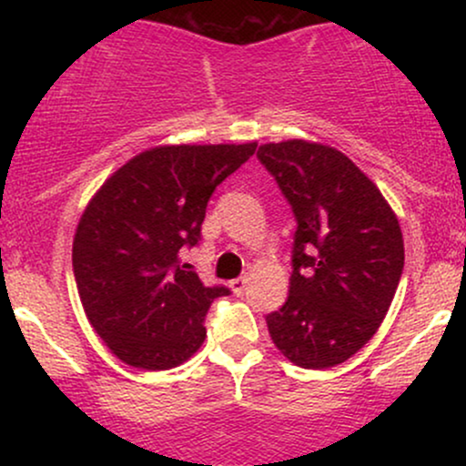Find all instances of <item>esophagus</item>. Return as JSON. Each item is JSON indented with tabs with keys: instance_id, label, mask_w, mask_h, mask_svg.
<instances>
[{
	"instance_id": "34e87169",
	"label": "esophagus",
	"mask_w": 466,
	"mask_h": 466,
	"mask_svg": "<svg viewBox=\"0 0 466 466\" xmlns=\"http://www.w3.org/2000/svg\"><path fill=\"white\" fill-rule=\"evenodd\" d=\"M248 276H240V278H234L232 282H229V289H232V293H237V296H243L245 289H248Z\"/></svg>"
}]
</instances>
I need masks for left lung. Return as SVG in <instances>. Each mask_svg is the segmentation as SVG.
Returning a JSON list of instances; mask_svg holds the SVG:
<instances>
[{
    "label": "left lung",
    "instance_id": "8db88e82",
    "mask_svg": "<svg viewBox=\"0 0 466 466\" xmlns=\"http://www.w3.org/2000/svg\"><path fill=\"white\" fill-rule=\"evenodd\" d=\"M258 159L298 221L289 298L267 315V329L296 366L333 368L370 341L392 304L405 260L399 218L374 181L333 147L269 142Z\"/></svg>",
    "mask_w": 466,
    "mask_h": 466
}]
</instances>
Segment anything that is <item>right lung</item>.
Segmentation results:
<instances>
[{"instance_id": "1", "label": "right lung", "mask_w": 466, "mask_h": 466, "mask_svg": "<svg viewBox=\"0 0 466 466\" xmlns=\"http://www.w3.org/2000/svg\"><path fill=\"white\" fill-rule=\"evenodd\" d=\"M256 153L248 144H164L116 170L80 217L72 265L85 315L120 361L168 370L206 339L226 287H206L181 251L199 243L210 195Z\"/></svg>"}]
</instances>
